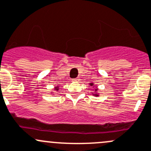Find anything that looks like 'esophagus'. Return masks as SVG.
Listing matches in <instances>:
<instances>
[{
    "mask_svg": "<svg viewBox=\"0 0 151 151\" xmlns=\"http://www.w3.org/2000/svg\"><path fill=\"white\" fill-rule=\"evenodd\" d=\"M73 81H74V82H77V83H78V82L80 81V78L77 77V78H75V79H74V80H73Z\"/></svg>",
    "mask_w": 151,
    "mask_h": 151,
    "instance_id": "obj_1",
    "label": "esophagus"
}]
</instances>
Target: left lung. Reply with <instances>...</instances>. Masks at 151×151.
I'll use <instances>...</instances> for the list:
<instances>
[{"label":"left lung","instance_id":"1","mask_svg":"<svg viewBox=\"0 0 151 151\" xmlns=\"http://www.w3.org/2000/svg\"><path fill=\"white\" fill-rule=\"evenodd\" d=\"M89 86H93V87H95L96 86H94V84H93V83H90V84H89ZM92 95L94 96H99V92H98V88L96 87L95 88V90H94V92H93L92 93Z\"/></svg>","mask_w":151,"mask_h":151}]
</instances>
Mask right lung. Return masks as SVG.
<instances>
[{"label":"right lung","instance_id":"right-lung-1","mask_svg":"<svg viewBox=\"0 0 151 151\" xmlns=\"http://www.w3.org/2000/svg\"><path fill=\"white\" fill-rule=\"evenodd\" d=\"M55 91H58V90H59V86H55ZM53 93V92H51V93ZM53 94H54V93H53Z\"/></svg>","mask_w":151,"mask_h":151}]
</instances>
